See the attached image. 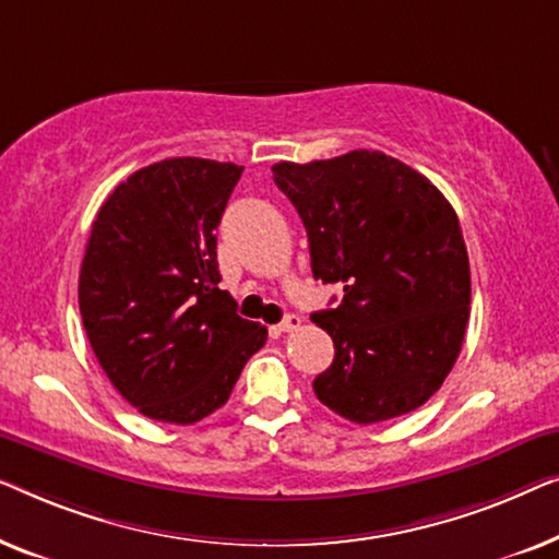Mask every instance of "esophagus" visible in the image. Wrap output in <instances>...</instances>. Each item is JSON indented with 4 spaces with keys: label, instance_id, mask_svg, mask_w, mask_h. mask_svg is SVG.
<instances>
[{
    "label": "esophagus",
    "instance_id": "1",
    "mask_svg": "<svg viewBox=\"0 0 559 559\" xmlns=\"http://www.w3.org/2000/svg\"><path fill=\"white\" fill-rule=\"evenodd\" d=\"M298 326H301V317H298V313H288V317L278 324V332H296Z\"/></svg>",
    "mask_w": 559,
    "mask_h": 559
}]
</instances>
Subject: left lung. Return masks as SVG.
I'll return each mask as SVG.
<instances>
[{
  "label": "left lung",
  "instance_id": "obj_1",
  "mask_svg": "<svg viewBox=\"0 0 559 559\" xmlns=\"http://www.w3.org/2000/svg\"><path fill=\"white\" fill-rule=\"evenodd\" d=\"M309 235L313 278L340 283L311 313L334 342L313 380L329 411L359 426L420 407L459 359L471 271L459 217L420 171L382 152L273 164Z\"/></svg>",
  "mask_w": 559,
  "mask_h": 559
}]
</instances>
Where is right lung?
I'll return each mask as SVG.
<instances>
[{
    "instance_id": "right-lung-1",
    "label": "right lung",
    "mask_w": 559,
    "mask_h": 559,
    "mask_svg": "<svg viewBox=\"0 0 559 559\" xmlns=\"http://www.w3.org/2000/svg\"><path fill=\"white\" fill-rule=\"evenodd\" d=\"M242 167L175 156L133 171L93 219L78 281L85 334L126 403L192 426L223 407L269 329L217 286V225Z\"/></svg>"
}]
</instances>
